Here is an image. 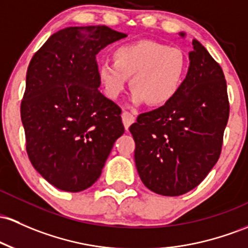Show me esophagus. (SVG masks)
<instances>
[{
  "instance_id": "esophagus-1",
  "label": "esophagus",
  "mask_w": 248,
  "mask_h": 248,
  "mask_svg": "<svg viewBox=\"0 0 248 248\" xmlns=\"http://www.w3.org/2000/svg\"><path fill=\"white\" fill-rule=\"evenodd\" d=\"M122 122H124V128L128 129L130 127V124H133L135 122V116L133 115L132 113H129V111H126L124 110V113H122Z\"/></svg>"
}]
</instances>
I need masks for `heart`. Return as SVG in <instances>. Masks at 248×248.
Returning a JSON list of instances; mask_svg holds the SVG:
<instances>
[{
	"instance_id": "1",
	"label": "heart",
	"mask_w": 248,
	"mask_h": 248,
	"mask_svg": "<svg viewBox=\"0 0 248 248\" xmlns=\"http://www.w3.org/2000/svg\"><path fill=\"white\" fill-rule=\"evenodd\" d=\"M113 59L114 62L103 61L97 68L106 95L118 99L132 77L133 101H146L152 107L165 105L175 96L188 68V60L180 48L151 40L120 46Z\"/></svg>"
}]
</instances>
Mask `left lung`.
Here are the masks:
<instances>
[{
    "label": "left lung",
    "instance_id": "left-lung-1",
    "mask_svg": "<svg viewBox=\"0 0 248 248\" xmlns=\"http://www.w3.org/2000/svg\"><path fill=\"white\" fill-rule=\"evenodd\" d=\"M192 46L188 72L175 96L140 114L129 127L141 181L166 197L185 194L207 176L221 153L230 116L221 67L199 41Z\"/></svg>",
    "mask_w": 248,
    "mask_h": 248
}]
</instances>
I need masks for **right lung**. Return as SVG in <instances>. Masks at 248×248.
<instances>
[{
  "instance_id": "add662e5",
  "label": "right lung",
  "mask_w": 248,
  "mask_h": 248,
  "mask_svg": "<svg viewBox=\"0 0 248 248\" xmlns=\"http://www.w3.org/2000/svg\"><path fill=\"white\" fill-rule=\"evenodd\" d=\"M126 36L106 26L68 27L51 35L29 63L21 102L27 153L56 188L91 187L124 134L121 109L99 91L96 55Z\"/></svg>"
}]
</instances>
